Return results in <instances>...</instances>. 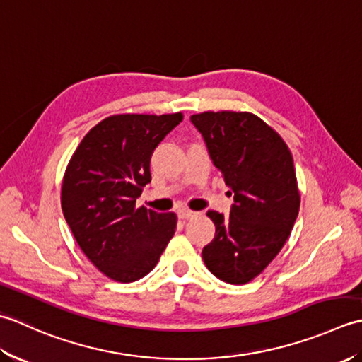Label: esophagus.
Returning a JSON list of instances; mask_svg holds the SVG:
<instances>
[{
	"label": "esophagus",
	"instance_id": "esophagus-1",
	"mask_svg": "<svg viewBox=\"0 0 362 362\" xmlns=\"http://www.w3.org/2000/svg\"><path fill=\"white\" fill-rule=\"evenodd\" d=\"M177 214H179L180 219H189V218L196 216V211L189 210V209H180L179 211H177Z\"/></svg>",
	"mask_w": 362,
	"mask_h": 362
}]
</instances>
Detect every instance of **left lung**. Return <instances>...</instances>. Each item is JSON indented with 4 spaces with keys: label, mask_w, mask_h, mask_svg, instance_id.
Listing matches in <instances>:
<instances>
[{
    "label": "left lung",
    "mask_w": 362,
    "mask_h": 362,
    "mask_svg": "<svg viewBox=\"0 0 362 362\" xmlns=\"http://www.w3.org/2000/svg\"><path fill=\"white\" fill-rule=\"evenodd\" d=\"M189 119L233 196L230 216L206 211L216 233L202 250L204 263L219 280L244 284L279 255L294 227V160L281 136L253 113L204 112Z\"/></svg>",
    "instance_id": "left-lung-1"
}]
</instances>
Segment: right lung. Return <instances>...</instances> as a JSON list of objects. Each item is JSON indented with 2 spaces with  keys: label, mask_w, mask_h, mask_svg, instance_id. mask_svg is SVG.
Listing matches in <instances>:
<instances>
[{
  "label": "right lung",
  "mask_w": 362,
  "mask_h": 362,
  "mask_svg": "<svg viewBox=\"0 0 362 362\" xmlns=\"http://www.w3.org/2000/svg\"><path fill=\"white\" fill-rule=\"evenodd\" d=\"M183 119L173 115H113L73 153L62 183V211L87 258L109 279L148 275L171 240L177 216L136 209L151 182V157Z\"/></svg>",
  "instance_id": "right-lung-1"
}]
</instances>
